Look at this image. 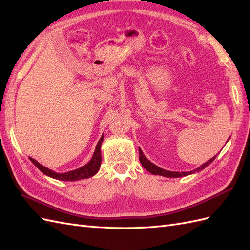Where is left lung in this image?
<instances>
[{
  "label": "left lung",
  "mask_w": 250,
  "mask_h": 250,
  "mask_svg": "<svg viewBox=\"0 0 250 250\" xmlns=\"http://www.w3.org/2000/svg\"><path fill=\"white\" fill-rule=\"evenodd\" d=\"M139 152H140V162L142 164V166L144 168H145L148 172H150L151 174H154V175H161V176H165V177H183V176H187V175H190V174L196 173V172H200L202 171L204 168L208 167V166L213 163L215 161V158L217 155H215L213 158H210L209 161H208L207 163H204L203 165H201L200 167H198L197 169H195L193 171L190 172H174V171H168V170H165L162 169L160 167H157L156 165H154L153 163H151L149 160H147V157L144 155L143 151L141 149H139Z\"/></svg>",
  "instance_id": "obj_1"
}]
</instances>
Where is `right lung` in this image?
<instances>
[{
	"instance_id": "obj_1",
	"label": "right lung",
	"mask_w": 250,
	"mask_h": 250,
	"mask_svg": "<svg viewBox=\"0 0 250 250\" xmlns=\"http://www.w3.org/2000/svg\"><path fill=\"white\" fill-rule=\"evenodd\" d=\"M103 139H104V134H102L101 139L99 140V142H98L96 149H95V152H94L92 158H90V161L86 165L83 166V167L75 169L73 171H69L65 173H57V172H54V171L46 168L44 166L41 165L39 162H36L32 157H30V161H31L34 164L35 167L39 168V170H41L44 174V175H47L51 178L63 180V181H76V180H80V179H85V178L94 176L95 174H97V172L100 169L101 161H102L101 144L103 142Z\"/></svg>"
}]
</instances>
